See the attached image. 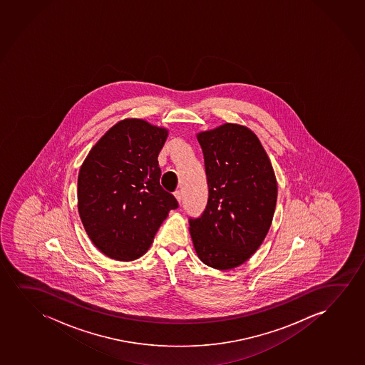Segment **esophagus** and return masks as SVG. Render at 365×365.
I'll use <instances>...</instances> for the list:
<instances>
[{"label":"esophagus","instance_id":"34e87169","mask_svg":"<svg viewBox=\"0 0 365 365\" xmlns=\"http://www.w3.org/2000/svg\"><path fill=\"white\" fill-rule=\"evenodd\" d=\"M174 196H175V199L178 200V202L180 204L181 200H182V194H181V191H179V190L175 191V192H174Z\"/></svg>","mask_w":365,"mask_h":365}]
</instances>
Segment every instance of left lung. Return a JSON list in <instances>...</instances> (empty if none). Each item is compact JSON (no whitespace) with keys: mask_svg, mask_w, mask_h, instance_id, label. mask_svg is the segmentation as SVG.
Here are the masks:
<instances>
[{"mask_svg":"<svg viewBox=\"0 0 365 365\" xmlns=\"http://www.w3.org/2000/svg\"><path fill=\"white\" fill-rule=\"evenodd\" d=\"M196 138L204 154L209 200L201 217L190 219V235L205 264L232 269L267 236L277 180L267 153L247 127L225 123Z\"/></svg>","mask_w":365,"mask_h":365,"instance_id":"left-lung-1","label":"left lung"}]
</instances>
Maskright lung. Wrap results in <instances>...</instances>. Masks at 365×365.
I'll use <instances>...</instances> for the list:
<instances>
[{"instance_id": "right-lung-1", "label": "right lung", "mask_w": 365, "mask_h": 365, "mask_svg": "<svg viewBox=\"0 0 365 365\" xmlns=\"http://www.w3.org/2000/svg\"><path fill=\"white\" fill-rule=\"evenodd\" d=\"M166 128L127 118L114 124L83 161L78 174V212L91 241L117 261L141 257L156 231L178 207L160 186L158 155Z\"/></svg>"}]
</instances>
